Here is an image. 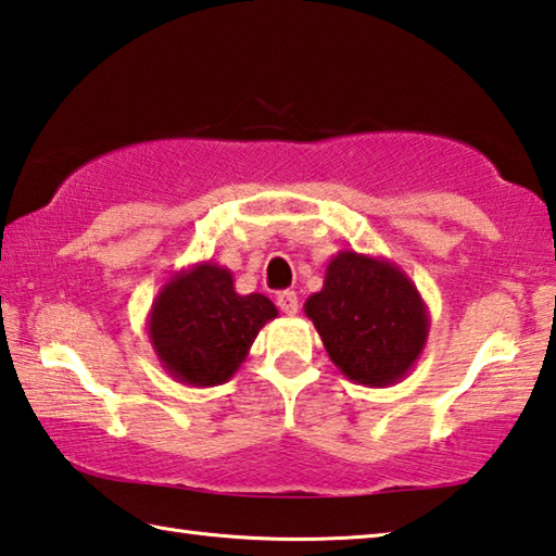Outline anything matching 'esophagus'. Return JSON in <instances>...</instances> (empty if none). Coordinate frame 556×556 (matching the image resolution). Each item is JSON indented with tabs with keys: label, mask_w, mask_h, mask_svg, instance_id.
I'll list each match as a JSON object with an SVG mask.
<instances>
[{
	"label": "esophagus",
	"mask_w": 556,
	"mask_h": 556,
	"mask_svg": "<svg viewBox=\"0 0 556 556\" xmlns=\"http://www.w3.org/2000/svg\"><path fill=\"white\" fill-rule=\"evenodd\" d=\"M277 306H279L281 312H285L287 316H294V314L299 312V296L294 294V291H289V289L279 291V294H277Z\"/></svg>",
	"instance_id": "34e87169"
}]
</instances>
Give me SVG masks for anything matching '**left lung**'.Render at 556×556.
Listing matches in <instances>:
<instances>
[{
    "label": "left lung",
    "mask_w": 556,
    "mask_h": 556,
    "mask_svg": "<svg viewBox=\"0 0 556 556\" xmlns=\"http://www.w3.org/2000/svg\"><path fill=\"white\" fill-rule=\"evenodd\" d=\"M333 365L365 388L407 378L429 336V312L414 281L394 262L341 250L321 291L304 304Z\"/></svg>",
    "instance_id": "8db88e82"
}]
</instances>
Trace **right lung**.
<instances>
[{
    "mask_svg": "<svg viewBox=\"0 0 556 556\" xmlns=\"http://www.w3.org/2000/svg\"><path fill=\"white\" fill-rule=\"evenodd\" d=\"M277 316L265 294H238L232 271L208 260L176 271L159 289L147 333L176 382L215 388L240 370L260 328Z\"/></svg>",
    "mask_w": 556,
    "mask_h": 556,
    "instance_id": "add662e5",
    "label": "right lung"
}]
</instances>
